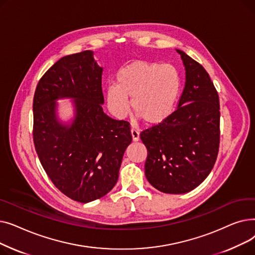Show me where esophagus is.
Listing matches in <instances>:
<instances>
[{
	"instance_id": "34e87169",
	"label": "esophagus",
	"mask_w": 255,
	"mask_h": 255,
	"mask_svg": "<svg viewBox=\"0 0 255 255\" xmlns=\"http://www.w3.org/2000/svg\"><path fill=\"white\" fill-rule=\"evenodd\" d=\"M131 135L133 141H137L139 139V132L135 129H131Z\"/></svg>"
}]
</instances>
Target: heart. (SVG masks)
Returning <instances> with one entry per match:
<instances>
[{
    "instance_id": "obj_1",
    "label": "heart",
    "mask_w": 255,
    "mask_h": 255,
    "mask_svg": "<svg viewBox=\"0 0 255 255\" xmlns=\"http://www.w3.org/2000/svg\"><path fill=\"white\" fill-rule=\"evenodd\" d=\"M117 85L106 90L109 109L117 118H123L131 107L143 122L156 125L166 120L175 109L181 90V78L175 67L157 62L135 61L116 76Z\"/></svg>"
}]
</instances>
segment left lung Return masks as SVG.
<instances>
[{"label":"left lung","instance_id":"left-lung-1","mask_svg":"<svg viewBox=\"0 0 255 255\" xmlns=\"http://www.w3.org/2000/svg\"><path fill=\"white\" fill-rule=\"evenodd\" d=\"M186 84L177 111L140 133L148 150L145 177L159 191L189 192L205 181L220 143V105L216 88L198 62L182 50Z\"/></svg>","mask_w":255,"mask_h":255}]
</instances>
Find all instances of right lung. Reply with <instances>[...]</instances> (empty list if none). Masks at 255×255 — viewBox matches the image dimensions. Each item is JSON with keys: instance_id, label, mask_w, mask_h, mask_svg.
<instances>
[{"instance_id": "obj_1", "label": "right lung", "mask_w": 255, "mask_h": 255, "mask_svg": "<svg viewBox=\"0 0 255 255\" xmlns=\"http://www.w3.org/2000/svg\"><path fill=\"white\" fill-rule=\"evenodd\" d=\"M102 68L93 51L66 56L40 78L33 99V140L46 175L66 196L89 203L116 185L124 152L132 141L130 124L102 110ZM76 99L70 128L55 119L54 100Z\"/></svg>"}]
</instances>
